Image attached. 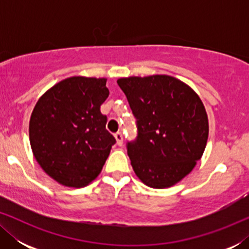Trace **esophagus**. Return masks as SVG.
Segmentation results:
<instances>
[{
  "mask_svg": "<svg viewBox=\"0 0 249 249\" xmlns=\"http://www.w3.org/2000/svg\"><path fill=\"white\" fill-rule=\"evenodd\" d=\"M114 138H115V142H117V145L122 146V144H124V136H122L121 132H117L114 136Z\"/></svg>",
  "mask_w": 249,
  "mask_h": 249,
  "instance_id": "esophagus-1",
  "label": "esophagus"
}]
</instances>
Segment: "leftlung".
I'll return each mask as SVG.
<instances>
[{"mask_svg":"<svg viewBox=\"0 0 249 249\" xmlns=\"http://www.w3.org/2000/svg\"><path fill=\"white\" fill-rule=\"evenodd\" d=\"M138 137L127 152L136 176L156 189L172 187L188 176L203 156L209 119L192 87L168 74L119 78Z\"/></svg>","mask_w":249,"mask_h":249,"instance_id":"obj_1","label":"left lung"}]
</instances>
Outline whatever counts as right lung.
Instances as JSON below:
<instances>
[{"mask_svg": "<svg viewBox=\"0 0 249 249\" xmlns=\"http://www.w3.org/2000/svg\"><path fill=\"white\" fill-rule=\"evenodd\" d=\"M107 78L73 76L46 90L29 120L33 154L60 185L81 188L100 175L115 139L105 129L101 105Z\"/></svg>", "mask_w": 249, "mask_h": 249, "instance_id": "1", "label": "right lung"}]
</instances>
